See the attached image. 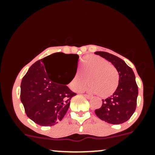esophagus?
I'll list each match as a JSON object with an SVG mask.
<instances>
[{
  "label": "esophagus",
  "instance_id": "esophagus-1",
  "mask_svg": "<svg viewBox=\"0 0 155 155\" xmlns=\"http://www.w3.org/2000/svg\"><path fill=\"white\" fill-rule=\"evenodd\" d=\"M84 96H85V97H87V98H88V99L91 98V97H92V96H91V95H87V94H84Z\"/></svg>",
  "mask_w": 155,
  "mask_h": 155
}]
</instances>
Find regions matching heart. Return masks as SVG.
Wrapping results in <instances>:
<instances>
[{"instance_id":"obj_1","label":"heart","mask_w":155,"mask_h":155,"mask_svg":"<svg viewBox=\"0 0 155 155\" xmlns=\"http://www.w3.org/2000/svg\"><path fill=\"white\" fill-rule=\"evenodd\" d=\"M81 71H77L70 82V87L79 91L88 82L87 90L102 97L113 95L120 82L118 71L106 60L97 55H88L82 60Z\"/></svg>"}]
</instances>
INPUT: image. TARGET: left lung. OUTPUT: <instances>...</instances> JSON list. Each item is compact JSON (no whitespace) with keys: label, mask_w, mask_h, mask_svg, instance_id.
<instances>
[{"label":"left lung","mask_w":155,"mask_h":155,"mask_svg":"<svg viewBox=\"0 0 155 155\" xmlns=\"http://www.w3.org/2000/svg\"><path fill=\"white\" fill-rule=\"evenodd\" d=\"M95 54L111 62L118 71L120 82L113 95L103 101L101 108L95 112L98 118L110 124L124 123L136 111L138 90L132 68L124 60L106 51H96Z\"/></svg>","instance_id":"left-lung-1"}]
</instances>
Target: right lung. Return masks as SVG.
I'll list each match as a JSON object with an SVG mask.
<instances>
[{"label":"right lung","instance_id":"1","mask_svg":"<svg viewBox=\"0 0 155 155\" xmlns=\"http://www.w3.org/2000/svg\"><path fill=\"white\" fill-rule=\"evenodd\" d=\"M58 58L72 63L76 73L79 55L54 53L33 64L21 82L20 98L27 116L41 126L54 125L63 120L76 95L66 86L74 76L63 84L65 71H51V63Z\"/></svg>","mask_w":155,"mask_h":155}]
</instances>
